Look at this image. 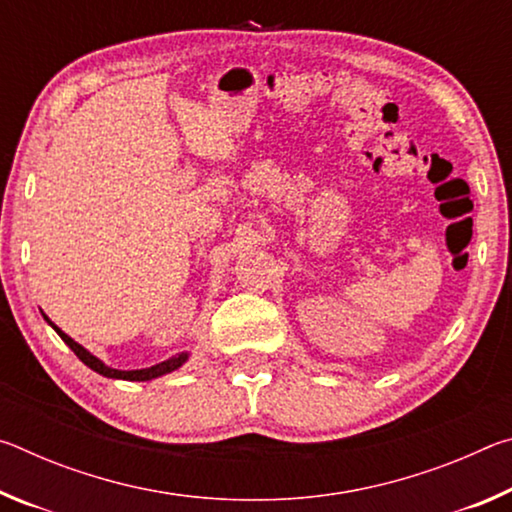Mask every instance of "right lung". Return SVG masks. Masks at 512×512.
Wrapping results in <instances>:
<instances>
[{
    "mask_svg": "<svg viewBox=\"0 0 512 512\" xmlns=\"http://www.w3.org/2000/svg\"><path fill=\"white\" fill-rule=\"evenodd\" d=\"M45 318H47V316H45ZM47 323L56 329L60 339H63V341L69 345V348H72V352L85 363V366L92 368L94 372H99V375H103V377H110V379H128V381L155 379V377L167 375V372L180 368V366H183V363L187 361V354L183 352V354H178V357H171V359L162 361V363H155V366H151V368H142V370H115V368H108L106 363L99 361L97 357H94V354H90L88 350L83 348V345H79L74 339H69V336H67L65 332H60V329H58L54 323H51L49 318H47Z\"/></svg>",
    "mask_w": 512,
    "mask_h": 512,
    "instance_id": "1",
    "label": "right lung"
}]
</instances>
